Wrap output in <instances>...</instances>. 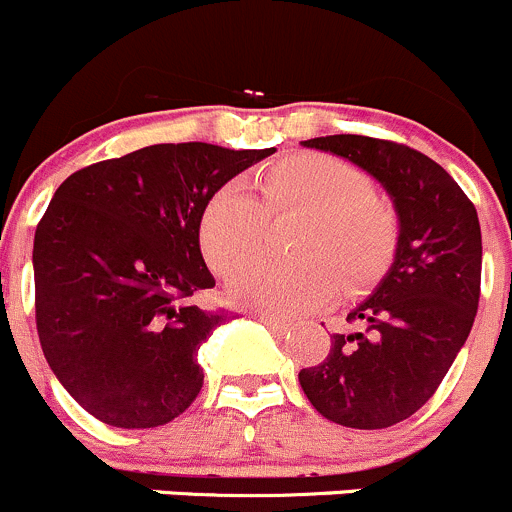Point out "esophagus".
Instances as JSON below:
<instances>
[{
	"label": "esophagus",
	"instance_id": "1",
	"mask_svg": "<svg viewBox=\"0 0 512 512\" xmlns=\"http://www.w3.org/2000/svg\"><path fill=\"white\" fill-rule=\"evenodd\" d=\"M258 321H261L263 326H266V328H271V331L276 333V336H286V333L291 331V326H288V323H281V321H276V318L261 316V318H258Z\"/></svg>",
	"mask_w": 512,
	"mask_h": 512
}]
</instances>
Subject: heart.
I'll use <instances>...</instances> for the list:
<instances>
[{
    "label": "heart",
    "instance_id": "heart-1",
    "mask_svg": "<svg viewBox=\"0 0 512 512\" xmlns=\"http://www.w3.org/2000/svg\"><path fill=\"white\" fill-rule=\"evenodd\" d=\"M301 216L291 234L293 261L258 263L229 283L236 303L273 318H301L346 293L371 286L398 244V216L373 194L366 171L328 154H296L221 186L204 206L199 246L219 276L261 254L268 221Z\"/></svg>",
    "mask_w": 512,
    "mask_h": 512
}]
</instances>
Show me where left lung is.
I'll return each instance as SVG.
<instances>
[{
  "label": "left lung",
  "mask_w": 512,
  "mask_h": 512,
  "mask_svg": "<svg viewBox=\"0 0 512 512\" xmlns=\"http://www.w3.org/2000/svg\"><path fill=\"white\" fill-rule=\"evenodd\" d=\"M361 166L393 199L396 258L376 291L333 333L318 366L298 373L311 406L346 428L406 421L438 391L463 348L480 298L478 211L453 176L421 151L358 134L301 141Z\"/></svg>",
  "instance_id": "1"
}]
</instances>
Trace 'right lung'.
<instances>
[{
  "instance_id": "obj_1",
  "label": "right lung",
  "mask_w": 512,
  "mask_h": 512,
  "mask_svg": "<svg viewBox=\"0 0 512 512\" xmlns=\"http://www.w3.org/2000/svg\"><path fill=\"white\" fill-rule=\"evenodd\" d=\"M276 149L154 144L74 171L34 234L44 358L69 396L114 428L174 421L204 386L196 353L226 311L199 249L204 206Z\"/></svg>"
}]
</instances>
